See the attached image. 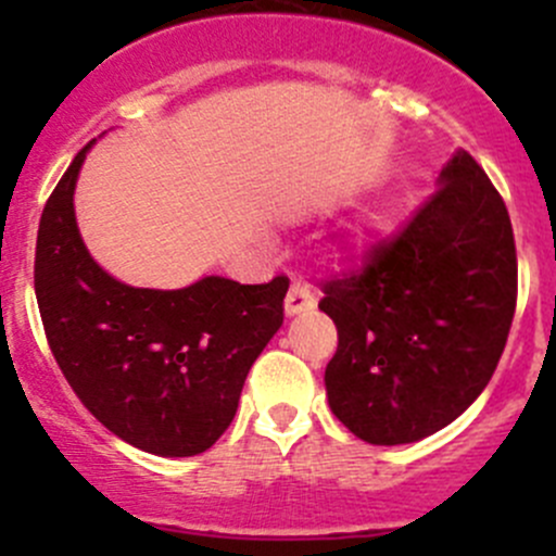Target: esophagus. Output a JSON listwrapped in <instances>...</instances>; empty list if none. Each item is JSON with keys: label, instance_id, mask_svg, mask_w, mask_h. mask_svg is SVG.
I'll list each match as a JSON object with an SVG mask.
<instances>
[{"label": "esophagus", "instance_id": "obj_1", "mask_svg": "<svg viewBox=\"0 0 556 556\" xmlns=\"http://www.w3.org/2000/svg\"><path fill=\"white\" fill-rule=\"evenodd\" d=\"M314 306H317V299H314L309 285L293 282V288H290L288 295H285V312L293 317V314L309 312V309H314Z\"/></svg>", "mask_w": 556, "mask_h": 556}]
</instances>
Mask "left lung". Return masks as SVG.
I'll return each mask as SVG.
<instances>
[{"mask_svg":"<svg viewBox=\"0 0 556 556\" xmlns=\"http://www.w3.org/2000/svg\"><path fill=\"white\" fill-rule=\"evenodd\" d=\"M319 288V309L339 330L325 368L330 412L368 444H412L454 422L506 350L517 309L511 217L459 150L401 231Z\"/></svg>","mask_w":556,"mask_h":556,"instance_id":"left-lung-1","label":"left lung"}]
</instances>
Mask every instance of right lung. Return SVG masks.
I'll return each mask as SVG.
<instances>
[{"instance_id":"obj_1","label":"right lung","mask_w":556,"mask_h":556,"mask_svg":"<svg viewBox=\"0 0 556 556\" xmlns=\"http://www.w3.org/2000/svg\"><path fill=\"white\" fill-rule=\"evenodd\" d=\"M93 144V142H91ZM75 155L42 210L35 293L50 352L106 430L161 457H193L228 430L252 363L285 319L288 277H204L131 288L88 255L75 220Z\"/></svg>"}]
</instances>
